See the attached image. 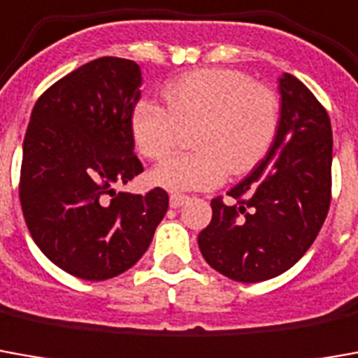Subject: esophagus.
<instances>
[{
    "label": "esophagus",
    "mask_w": 358,
    "mask_h": 358,
    "mask_svg": "<svg viewBox=\"0 0 358 358\" xmlns=\"http://www.w3.org/2000/svg\"><path fill=\"white\" fill-rule=\"evenodd\" d=\"M187 201V196H182V194H172L171 196V207L172 209H178Z\"/></svg>",
    "instance_id": "esophagus-1"
}]
</instances>
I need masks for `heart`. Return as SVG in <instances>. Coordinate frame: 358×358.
Returning <instances> with one entry per match:
<instances>
[{
  "label": "heart",
  "mask_w": 358,
  "mask_h": 358,
  "mask_svg": "<svg viewBox=\"0 0 358 358\" xmlns=\"http://www.w3.org/2000/svg\"><path fill=\"white\" fill-rule=\"evenodd\" d=\"M162 99L139 101L129 116L137 151L161 161L172 153L180 127H194L192 149L155 166L149 180L169 192L209 189L224 176L244 174L264 161L279 129L281 108L273 92L232 69H197L174 79Z\"/></svg>",
  "instance_id": "1"
}]
</instances>
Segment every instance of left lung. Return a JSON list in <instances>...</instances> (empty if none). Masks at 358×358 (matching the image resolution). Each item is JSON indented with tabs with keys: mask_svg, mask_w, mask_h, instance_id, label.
<instances>
[{
	"mask_svg": "<svg viewBox=\"0 0 358 358\" xmlns=\"http://www.w3.org/2000/svg\"><path fill=\"white\" fill-rule=\"evenodd\" d=\"M281 120L275 141L229 196L211 201L213 217L199 232L205 262L240 283L285 273L301 259L326 221L331 196V122L324 106L291 73L279 77Z\"/></svg>",
	"mask_w": 358,
	"mask_h": 358,
	"instance_id": "obj_1",
	"label": "left lung"
}]
</instances>
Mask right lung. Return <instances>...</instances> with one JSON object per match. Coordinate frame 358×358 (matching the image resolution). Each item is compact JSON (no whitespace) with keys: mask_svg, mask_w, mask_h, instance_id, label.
<instances>
[{"mask_svg":"<svg viewBox=\"0 0 358 358\" xmlns=\"http://www.w3.org/2000/svg\"><path fill=\"white\" fill-rule=\"evenodd\" d=\"M141 69L99 57L40 96L22 143V215L52 264L87 281L136 266L169 209V194L116 192L143 172L134 155L131 110Z\"/></svg>","mask_w":358,"mask_h":358,"instance_id":"1","label":"right lung"}]
</instances>
